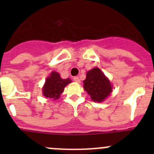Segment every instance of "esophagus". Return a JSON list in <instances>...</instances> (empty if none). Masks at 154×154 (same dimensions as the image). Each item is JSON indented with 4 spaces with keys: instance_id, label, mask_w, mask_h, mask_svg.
Segmentation results:
<instances>
[{
    "instance_id": "obj_1",
    "label": "esophagus",
    "mask_w": 154,
    "mask_h": 154,
    "mask_svg": "<svg viewBox=\"0 0 154 154\" xmlns=\"http://www.w3.org/2000/svg\"><path fill=\"white\" fill-rule=\"evenodd\" d=\"M73 79H74V81L76 82H80V79L78 76H75V77H74V78H73Z\"/></svg>"
}]
</instances>
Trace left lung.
Returning a JSON list of instances; mask_svg holds the SVG:
<instances>
[{"label":"left lung","instance_id":"1","mask_svg":"<svg viewBox=\"0 0 154 154\" xmlns=\"http://www.w3.org/2000/svg\"><path fill=\"white\" fill-rule=\"evenodd\" d=\"M83 88L92 101L97 103L104 101L112 91V84L99 68H94L87 72Z\"/></svg>","mask_w":154,"mask_h":154}]
</instances>
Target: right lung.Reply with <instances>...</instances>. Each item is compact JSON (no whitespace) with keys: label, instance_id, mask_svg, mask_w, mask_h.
<instances>
[{"label":"right lung","instance_id":"right-lung-1","mask_svg":"<svg viewBox=\"0 0 154 154\" xmlns=\"http://www.w3.org/2000/svg\"><path fill=\"white\" fill-rule=\"evenodd\" d=\"M70 79H63L60 77V75L56 72H52L49 77L45 80V83L42 88L43 95L46 98H49L52 100L59 99L61 94L63 92L65 87L68 84L72 82Z\"/></svg>","mask_w":154,"mask_h":154}]
</instances>
